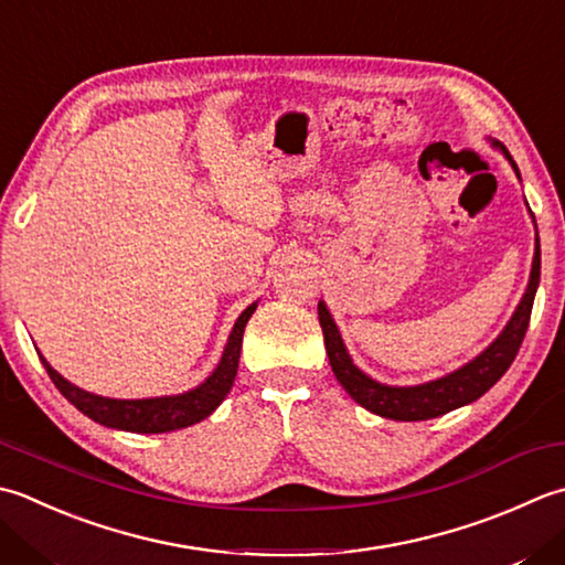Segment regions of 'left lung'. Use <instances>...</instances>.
Segmentation results:
<instances>
[{
  "instance_id": "left-lung-1",
  "label": "left lung",
  "mask_w": 565,
  "mask_h": 565,
  "mask_svg": "<svg viewBox=\"0 0 565 565\" xmlns=\"http://www.w3.org/2000/svg\"><path fill=\"white\" fill-rule=\"evenodd\" d=\"M492 143L504 153L507 159H510L512 169L519 175V169L514 159L510 157V151H507L500 141H492ZM539 276H541V249H539V232H536V252L532 262V276H529V286L522 296V301L516 306L514 316L510 318V323H507L500 333V338H497L488 350H482L478 358L470 360L468 364H462L460 370L450 372L440 380L416 384V386H390L367 377L362 370H358L355 362H352V358L348 355L345 342L340 338V330L335 326L333 316H330L328 306L320 301L318 320H320V328H323L330 367H333L342 390H345L352 399L372 414L392 418V422H428V418L444 416L452 412V408L480 399V396L488 392L490 386H494L497 380H500L507 370H510V364L514 362L519 348H522V340L526 335L529 318H532Z\"/></svg>"
}]
</instances>
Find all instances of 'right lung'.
<instances>
[{"label":"right lung","mask_w":565,"mask_h":565,"mask_svg":"<svg viewBox=\"0 0 565 565\" xmlns=\"http://www.w3.org/2000/svg\"><path fill=\"white\" fill-rule=\"evenodd\" d=\"M254 311H257V303L247 306L237 318L215 372L210 374L203 384H198L195 390L175 396H153V399H107V396H97L71 384L43 358L41 362L65 399H68L77 412L93 418V422L109 428L131 430V434H169V430L203 422V418H207L220 404H223L227 392L232 390V382H235L242 335H245V326Z\"/></svg>","instance_id":"obj_1"}]
</instances>
